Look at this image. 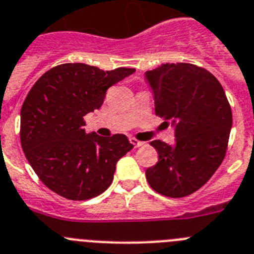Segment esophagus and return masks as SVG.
Returning <instances> with one entry per match:
<instances>
[{"label": "esophagus", "instance_id": "34e87169", "mask_svg": "<svg viewBox=\"0 0 254 254\" xmlns=\"http://www.w3.org/2000/svg\"><path fill=\"white\" fill-rule=\"evenodd\" d=\"M129 142H131L132 145L134 146V147H142V146L145 145V142H141V141H138V139L133 138V137H131V138H129Z\"/></svg>", "mask_w": 254, "mask_h": 254}]
</instances>
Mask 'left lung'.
Wrapping results in <instances>:
<instances>
[{
    "label": "left lung",
    "instance_id": "left-lung-1",
    "mask_svg": "<svg viewBox=\"0 0 254 254\" xmlns=\"http://www.w3.org/2000/svg\"><path fill=\"white\" fill-rule=\"evenodd\" d=\"M156 115L175 129V143L151 142L159 161L146 170L155 191L184 197L200 189L224 160L232 109L218 79L188 63L161 64L145 73Z\"/></svg>",
    "mask_w": 254,
    "mask_h": 254
}]
</instances>
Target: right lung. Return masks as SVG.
<instances>
[{
    "label": "right lung",
    "instance_id": "1",
    "mask_svg": "<svg viewBox=\"0 0 254 254\" xmlns=\"http://www.w3.org/2000/svg\"><path fill=\"white\" fill-rule=\"evenodd\" d=\"M134 71L68 63L37 79L21 108L20 137L27 161L49 189L70 200L108 189L118 160L133 145L125 134L87 133L84 116L101 108L107 89Z\"/></svg>",
    "mask_w": 254,
    "mask_h": 254
}]
</instances>
